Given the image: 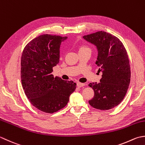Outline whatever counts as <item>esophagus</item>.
Returning <instances> with one entry per match:
<instances>
[{"instance_id":"esophagus-1","label":"esophagus","mask_w":145,"mask_h":145,"mask_svg":"<svg viewBox=\"0 0 145 145\" xmlns=\"http://www.w3.org/2000/svg\"><path fill=\"white\" fill-rule=\"evenodd\" d=\"M85 86V84L84 83H81V82H77V86L79 87V88H81L82 86Z\"/></svg>"}]
</instances>
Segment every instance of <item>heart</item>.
Masks as SVG:
<instances>
[{
	"instance_id": "1",
	"label": "heart",
	"mask_w": 145,
	"mask_h": 145,
	"mask_svg": "<svg viewBox=\"0 0 145 145\" xmlns=\"http://www.w3.org/2000/svg\"><path fill=\"white\" fill-rule=\"evenodd\" d=\"M86 50H89V48L86 46H80V48H79V52L82 51H86Z\"/></svg>"
}]
</instances>
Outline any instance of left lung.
Returning a JSON list of instances; mask_svg holds the SVG:
<instances>
[{
  "label": "left lung",
  "instance_id": "obj_1",
  "mask_svg": "<svg viewBox=\"0 0 145 145\" xmlns=\"http://www.w3.org/2000/svg\"><path fill=\"white\" fill-rule=\"evenodd\" d=\"M83 39L96 47V64L103 72L100 82L89 84L94 91L89 103L97 110H110L123 101L128 89L131 71L128 54L120 39L108 32L99 31Z\"/></svg>",
  "mask_w": 145,
  "mask_h": 145
}]
</instances>
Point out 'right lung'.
I'll use <instances>...</instances> for the list:
<instances>
[{"label":"right lung","instance_id":"obj_1","mask_svg":"<svg viewBox=\"0 0 145 145\" xmlns=\"http://www.w3.org/2000/svg\"><path fill=\"white\" fill-rule=\"evenodd\" d=\"M67 37L44 34L29 42L21 57L23 89L34 107L47 113L64 108L76 88L73 81L52 74L60 57L61 42Z\"/></svg>","mask_w":145,"mask_h":145}]
</instances>
